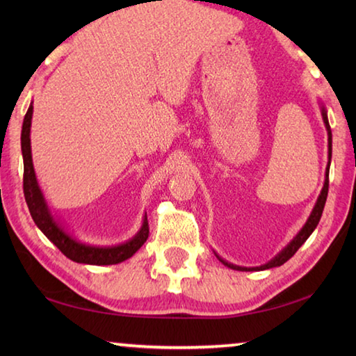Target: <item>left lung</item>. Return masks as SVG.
Instances as JSON below:
<instances>
[{
	"mask_svg": "<svg viewBox=\"0 0 356 356\" xmlns=\"http://www.w3.org/2000/svg\"><path fill=\"white\" fill-rule=\"evenodd\" d=\"M322 118H323V124L325 127H327L328 131V166H327V171H325V184H323V188L321 191V195L317 197V202L314 209H312V212L309 215L308 221H306V225L301 227V231L297 234V236L293 237V240L291 243H289L284 250H282L278 256H275L272 261H268L267 264L261 265V267H238V265H234V264H229L226 262L225 259H221L218 254H215L216 257L220 259V261L226 265V267L232 268V270H240V272H252V270H267V268H273V267H280L284 262H287L289 259H291L295 252L298 251V248L301 245H303L308 237L312 234V231L317 227L318 221H321V216L323 212V207H325V202H327V196H328V174H330V163H331V129H330V124H328V116H327V110L322 106Z\"/></svg>",
	"mask_w": 356,
	"mask_h": 356,
	"instance_id": "1",
	"label": "left lung"
}]
</instances>
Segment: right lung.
<instances>
[{
  "label": "right lung",
  "mask_w": 356,
  "mask_h": 356,
  "mask_svg": "<svg viewBox=\"0 0 356 356\" xmlns=\"http://www.w3.org/2000/svg\"><path fill=\"white\" fill-rule=\"evenodd\" d=\"M31 119H33V104L29 105L28 111L23 119L22 127V154H23V193L28 204L29 213L33 220L45 237L51 243L58 246V250L63 252L65 257L78 264H89V265H113L127 261L135 252L141 248L149 237V222L147 215H144L143 226L138 231L136 236L129 240V242L120 243L116 246H94L78 242L64 231V227L53 218L48 209L45 197L39 188L38 179H35L33 156H31Z\"/></svg>",
  "instance_id": "right-lung-1"
}]
</instances>
